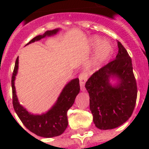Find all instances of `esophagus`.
Wrapping results in <instances>:
<instances>
[{"instance_id": "esophagus-1", "label": "esophagus", "mask_w": 149, "mask_h": 149, "mask_svg": "<svg viewBox=\"0 0 149 149\" xmlns=\"http://www.w3.org/2000/svg\"><path fill=\"white\" fill-rule=\"evenodd\" d=\"M79 80H80V85H81V89L82 91H85V84L87 81V75L85 73H81L79 75Z\"/></svg>"}]
</instances>
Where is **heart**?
<instances>
[{
  "instance_id": "1",
  "label": "heart",
  "mask_w": 149,
  "mask_h": 149,
  "mask_svg": "<svg viewBox=\"0 0 149 149\" xmlns=\"http://www.w3.org/2000/svg\"><path fill=\"white\" fill-rule=\"evenodd\" d=\"M91 45L97 48L94 54L85 63V68L87 71L96 69L106 61L114 51L113 45L109 41H103L99 36H94L91 39Z\"/></svg>"
}]
</instances>
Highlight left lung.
<instances>
[{"label": "left lung", "instance_id": "left-lung-1", "mask_svg": "<svg viewBox=\"0 0 149 149\" xmlns=\"http://www.w3.org/2000/svg\"><path fill=\"white\" fill-rule=\"evenodd\" d=\"M116 59L95 72L85 87L89 95V107L93 122L101 130L122 125L131 116L137 96L136 79L131 58L121 42ZM118 82L114 85L110 79Z\"/></svg>", "mask_w": 149, "mask_h": 149}]
</instances>
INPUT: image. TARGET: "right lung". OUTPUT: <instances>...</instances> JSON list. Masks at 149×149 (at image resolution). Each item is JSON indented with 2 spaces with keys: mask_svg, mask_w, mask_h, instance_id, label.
<instances>
[{
  "mask_svg": "<svg viewBox=\"0 0 149 149\" xmlns=\"http://www.w3.org/2000/svg\"><path fill=\"white\" fill-rule=\"evenodd\" d=\"M59 30L60 29L48 30L43 35H39L34 37L27 43V45L40 40L46 36L55 35ZM18 56L15 60L11 83L13 107L19 119L29 131L36 134L37 136L50 138L61 135L68 126L67 111L73 105L76 96L80 92L79 79H73L65 85L56 100V103L48 112L41 115H34L29 113L18 102L15 88V79L18 72Z\"/></svg>",
  "mask_w": 149,
  "mask_h": 149,
  "instance_id": "add662e5",
  "label": "right lung"
}]
</instances>
